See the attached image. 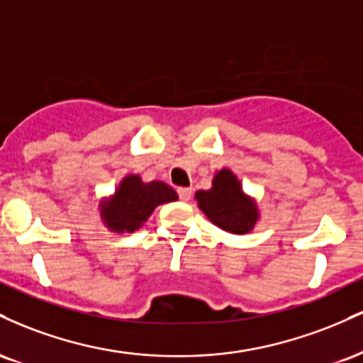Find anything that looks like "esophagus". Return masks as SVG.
<instances>
[{"mask_svg":"<svg viewBox=\"0 0 363 363\" xmlns=\"http://www.w3.org/2000/svg\"><path fill=\"white\" fill-rule=\"evenodd\" d=\"M177 194L181 201H189L191 196H193V189H191V187H179Z\"/></svg>","mask_w":363,"mask_h":363,"instance_id":"obj_1","label":"esophagus"}]
</instances>
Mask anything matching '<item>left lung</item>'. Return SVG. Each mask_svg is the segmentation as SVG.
<instances>
[{"label": "left lung", "mask_w": 363, "mask_h": 363, "mask_svg": "<svg viewBox=\"0 0 363 363\" xmlns=\"http://www.w3.org/2000/svg\"><path fill=\"white\" fill-rule=\"evenodd\" d=\"M198 206L210 222L230 234H247L256 223L257 208L242 186L228 169H222L213 177V187L196 193Z\"/></svg>", "instance_id": "1"}]
</instances>
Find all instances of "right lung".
I'll return each instance as SVG.
<instances>
[{"mask_svg":"<svg viewBox=\"0 0 363 363\" xmlns=\"http://www.w3.org/2000/svg\"><path fill=\"white\" fill-rule=\"evenodd\" d=\"M177 193L160 181L143 182L140 176L121 181L114 196L101 205V216L112 232H135L158 205L176 201Z\"/></svg>","mask_w":363,"mask_h":363,"instance_id":"1","label":"right lung"}]
</instances>
